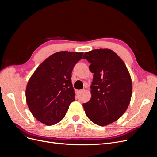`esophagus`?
Masks as SVG:
<instances>
[{
  "label": "esophagus",
  "instance_id": "esophagus-1",
  "mask_svg": "<svg viewBox=\"0 0 157 157\" xmlns=\"http://www.w3.org/2000/svg\"><path fill=\"white\" fill-rule=\"evenodd\" d=\"M83 91H84V90H76V93H77V94H80V93H81Z\"/></svg>",
  "mask_w": 157,
  "mask_h": 157
}]
</instances>
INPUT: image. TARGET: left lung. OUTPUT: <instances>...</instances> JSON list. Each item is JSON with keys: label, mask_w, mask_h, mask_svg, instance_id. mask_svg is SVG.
Masks as SVG:
<instances>
[{"label": "left lung", "mask_w": 157, "mask_h": 157, "mask_svg": "<svg viewBox=\"0 0 157 157\" xmlns=\"http://www.w3.org/2000/svg\"><path fill=\"white\" fill-rule=\"evenodd\" d=\"M94 73L91 98L83 104L85 113L95 124L103 126L117 121L129 105L132 82L125 63L110 49H95L84 54Z\"/></svg>", "instance_id": "1"}]
</instances>
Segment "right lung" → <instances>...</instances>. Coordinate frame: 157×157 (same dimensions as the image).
Wrapping results in <instances>:
<instances>
[{
  "label": "right lung",
  "mask_w": 157,
  "mask_h": 157,
  "mask_svg": "<svg viewBox=\"0 0 157 157\" xmlns=\"http://www.w3.org/2000/svg\"><path fill=\"white\" fill-rule=\"evenodd\" d=\"M83 52L61 51L42 62L27 82L26 101L32 115L44 124H57L64 118L75 93L71 73Z\"/></svg>",
  "instance_id": "1"
}]
</instances>
